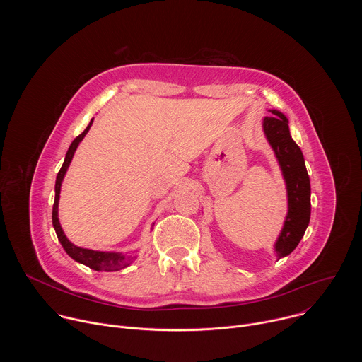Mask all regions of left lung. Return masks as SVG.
<instances>
[{"instance_id": "1", "label": "left lung", "mask_w": 362, "mask_h": 362, "mask_svg": "<svg viewBox=\"0 0 362 362\" xmlns=\"http://www.w3.org/2000/svg\"><path fill=\"white\" fill-rule=\"evenodd\" d=\"M264 119V130L278 158L288 190V216L276 240L278 259L289 255L300 242L311 218V185L305 168L303 154L289 134L288 119L278 110H271Z\"/></svg>"}]
</instances>
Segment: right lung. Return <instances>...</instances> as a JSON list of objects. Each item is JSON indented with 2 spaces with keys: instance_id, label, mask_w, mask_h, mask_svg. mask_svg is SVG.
Here are the masks:
<instances>
[{
  "instance_id": "1",
  "label": "right lung",
  "mask_w": 362,
  "mask_h": 362,
  "mask_svg": "<svg viewBox=\"0 0 362 362\" xmlns=\"http://www.w3.org/2000/svg\"><path fill=\"white\" fill-rule=\"evenodd\" d=\"M91 123H93V119L90 122V124L86 127V130L78 134L73 143L70 144L69 150H67V154H66V159H64V163L57 175V179H56V199H54V204H53V226L56 229V233H57V238L59 240L62 242L64 250L69 253V256H71L74 261L94 269V271H103V272H115V271H120L126 267L130 265V257L127 256H123L122 253H113V252H98V250H91V249H84V247H78L76 245H73L64 235L62 226H60V222H59V199H60V187H62V182H63V177L69 169V165L74 156V151L78 146V143L83 140V137L87 134V132L90 130L91 127Z\"/></svg>"
}]
</instances>
